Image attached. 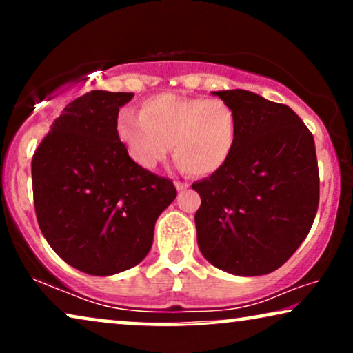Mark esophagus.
<instances>
[{
    "label": "esophagus",
    "mask_w": 353,
    "mask_h": 353,
    "mask_svg": "<svg viewBox=\"0 0 353 353\" xmlns=\"http://www.w3.org/2000/svg\"><path fill=\"white\" fill-rule=\"evenodd\" d=\"M175 186H176V190H178V191H183V190H186V188H188V186H190V185H188V183H186V181H180V180H175Z\"/></svg>",
    "instance_id": "1"
}]
</instances>
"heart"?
<instances>
[{"mask_svg":"<svg viewBox=\"0 0 353 353\" xmlns=\"http://www.w3.org/2000/svg\"><path fill=\"white\" fill-rule=\"evenodd\" d=\"M115 132L138 165L157 167L172 144L178 165L191 175L205 176L228 162L238 134V117L220 98L165 93L144 101L139 114L120 110Z\"/></svg>","mask_w":353,"mask_h":353,"instance_id":"heart-1","label":"heart"}]
</instances>
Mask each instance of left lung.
<instances>
[{
	"instance_id": "obj_1",
	"label": "left lung",
	"mask_w": 353,
	"mask_h": 353,
	"mask_svg": "<svg viewBox=\"0 0 353 353\" xmlns=\"http://www.w3.org/2000/svg\"><path fill=\"white\" fill-rule=\"evenodd\" d=\"M234 109L228 162L196 181L197 245L238 276L278 270L307 238L320 199L313 134L291 108L245 90L212 91Z\"/></svg>"
}]
</instances>
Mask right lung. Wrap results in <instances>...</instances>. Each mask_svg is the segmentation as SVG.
<instances>
[{"label":"right lung","instance_id":"1","mask_svg":"<svg viewBox=\"0 0 353 353\" xmlns=\"http://www.w3.org/2000/svg\"><path fill=\"white\" fill-rule=\"evenodd\" d=\"M133 93L90 91L52 122L32 161L37 220L48 244L80 272L109 276L151 250L172 180L138 165L115 132Z\"/></svg>","mask_w":353,"mask_h":353}]
</instances>
